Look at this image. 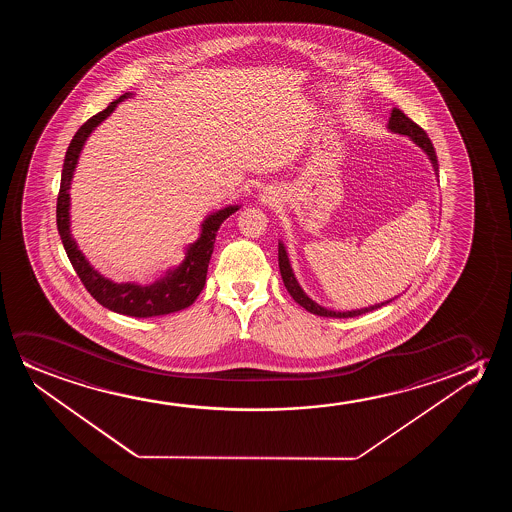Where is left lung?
<instances>
[{
	"label": "left lung",
	"mask_w": 512,
	"mask_h": 512,
	"mask_svg": "<svg viewBox=\"0 0 512 512\" xmlns=\"http://www.w3.org/2000/svg\"><path fill=\"white\" fill-rule=\"evenodd\" d=\"M388 129H390L392 133L402 134V136H407L409 140L414 141V143L428 155V159L432 162L435 175H439V164H437V155H435L434 145H432V141L428 138L427 133H425L416 122L409 119L406 113L399 110V108H393L392 117L388 120ZM278 264H280L281 278H283V283H285V287H287L288 294L294 297V301L297 302L299 306H302V308L309 311V313H313V315L327 316V318H353V316L365 315V313L374 311V309L381 308V306H385L388 302L393 301V299H390V301L379 302V304H374V306L351 309V311H334V309L323 308V306L313 301V299L308 297V294L302 290L299 281L295 278L294 271H292V266H290L287 248H285L281 239L278 241Z\"/></svg>",
	"instance_id": "obj_1"
}]
</instances>
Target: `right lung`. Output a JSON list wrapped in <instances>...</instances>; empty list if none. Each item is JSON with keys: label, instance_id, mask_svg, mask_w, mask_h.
I'll list each match as a JSON object with an SVG mask.
<instances>
[{"label": "right lung", "instance_id": "right-lung-1", "mask_svg": "<svg viewBox=\"0 0 512 512\" xmlns=\"http://www.w3.org/2000/svg\"><path fill=\"white\" fill-rule=\"evenodd\" d=\"M131 96H133V92L122 94L119 99H115L106 106L103 112L96 113L94 117L87 120L73 136L70 147L64 155L61 189L57 196V231H59L71 266L77 271L78 278L84 283L87 292L101 306H105L106 309L115 311L119 315L152 318V316L169 315V313H175L180 309L189 308L190 304L196 301L197 295L201 294L204 283H206V273H208V264H210L218 229H220V225L224 224L225 218L231 217L234 211L239 210V206L238 204L225 206L222 210L213 211L211 215L204 218L199 238L187 246L182 264L168 269L166 274H162L159 280H155L150 285H140L133 281L115 283L91 266V262L85 259L84 253L80 252L77 241L71 234V180H73L78 157L84 150L87 138L103 120L112 115L119 103Z\"/></svg>", "mask_w": 512, "mask_h": 512}]
</instances>
